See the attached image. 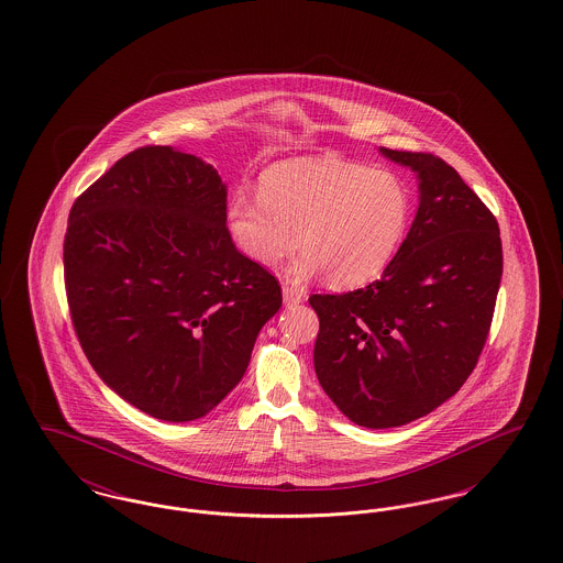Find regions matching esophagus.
Wrapping results in <instances>:
<instances>
[{
    "label": "esophagus",
    "mask_w": 563,
    "mask_h": 563,
    "mask_svg": "<svg viewBox=\"0 0 563 563\" xmlns=\"http://www.w3.org/2000/svg\"><path fill=\"white\" fill-rule=\"evenodd\" d=\"M306 295L301 294L294 285H283V299L287 306H297L303 301Z\"/></svg>",
    "instance_id": "esophagus-1"
}]
</instances>
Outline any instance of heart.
Returning <instances> with one entry per match:
<instances>
[{
  "label": "heart",
  "instance_id": "heart-1",
  "mask_svg": "<svg viewBox=\"0 0 563 563\" xmlns=\"http://www.w3.org/2000/svg\"><path fill=\"white\" fill-rule=\"evenodd\" d=\"M413 198L399 175L338 156L272 164L257 194L239 189L228 202V228L242 253L274 268L297 242V280L324 272L335 289L374 283L401 251Z\"/></svg>",
  "mask_w": 563,
  "mask_h": 563
}]
</instances>
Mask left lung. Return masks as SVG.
<instances>
[{
  "label": "left lung",
  "mask_w": 563,
  "mask_h": 563,
  "mask_svg": "<svg viewBox=\"0 0 563 563\" xmlns=\"http://www.w3.org/2000/svg\"><path fill=\"white\" fill-rule=\"evenodd\" d=\"M379 152L420 179V207L382 278L310 295L314 369L358 427L393 429L430 413L473 374L503 278L498 221L454 166L427 152Z\"/></svg>",
  "instance_id": "left-lung-1"
}]
</instances>
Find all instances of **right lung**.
<instances>
[{
	"mask_svg": "<svg viewBox=\"0 0 563 563\" xmlns=\"http://www.w3.org/2000/svg\"><path fill=\"white\" fill-rule=\"evenodd\" d=\"M225 221L213 166L168 145L120 158L69 213L65 294L81 350L111 390L164 422L207 416L283 303Z\"/></svg>",
	"mask_w": 563,
	"mask_h": 563,
	"instance_id": "obj_1",
	"label": "right lung"
}]
</instances>
